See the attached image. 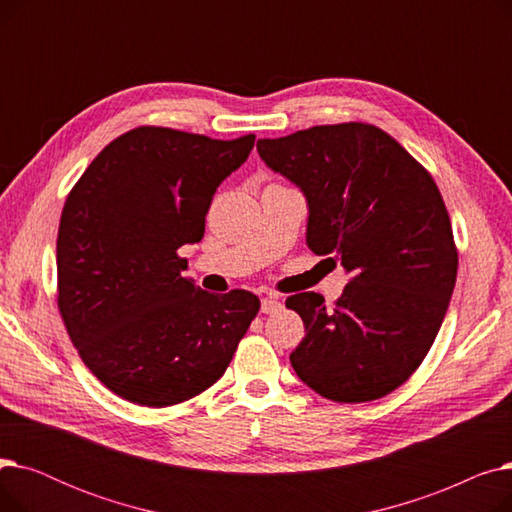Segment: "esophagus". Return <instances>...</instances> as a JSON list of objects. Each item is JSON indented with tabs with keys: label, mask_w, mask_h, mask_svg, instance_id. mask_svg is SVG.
<instances>
[{
	"label": "esophagus",
	"mask_w": 512,
	"mask_h": 512,
	"mask_svg": "<svg viewBox=\"0 0 512 512\" xmlns=\"http://www.w3.org/2000/svg\"><path fill=\"white\" fill-rule=\"evenodd\" d=\"M282 309V303L276 297H265L261 299V311L263 313H276Z\"/></svg>",
	"instance_id": "34e87169"
}]
</instances>
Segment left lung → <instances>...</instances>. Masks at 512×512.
I'll return each mask as SVG.
<instances>
[{"instance_id": "1", "label": "left lung", "mask_w": 512, "mask_h": 512, "mask_svg": "<svg viewBox=\"0 0 512 512\" xmlns=\"http://www.w3.org/2000/svg\"><path fill=\"white\" fill-rule=\"evenodd\" d=\"M257 151L307 195L309 249L353 276L334 309L317 292L286 299L305 324L294 371L334 402L394 392L432 348L459 270L436 180L367 122L259 139Z\"/></svg>"}]
</instances>
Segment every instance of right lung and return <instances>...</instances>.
Masks as SVG:
<instances>
[{
  "mask_svg": "<svg viewBox=\"0 0 512 512\" xmlns=\"http://www.w3.org/2000/svg\"><path fill=\"white\" fill-rule=\"evenodd\" d=\"M255 134L209 139L132 128L91 161L58 230V309L95 378L143 407H172L218 382L259 313L249 290L209 294L178 249L199 242L215 188Z\"/></svg>",
  "mask_w": 512,
  "mask_h": 512,
  "instance_id": "obj_1",
  "label": "right lung"
}]
</instances>
